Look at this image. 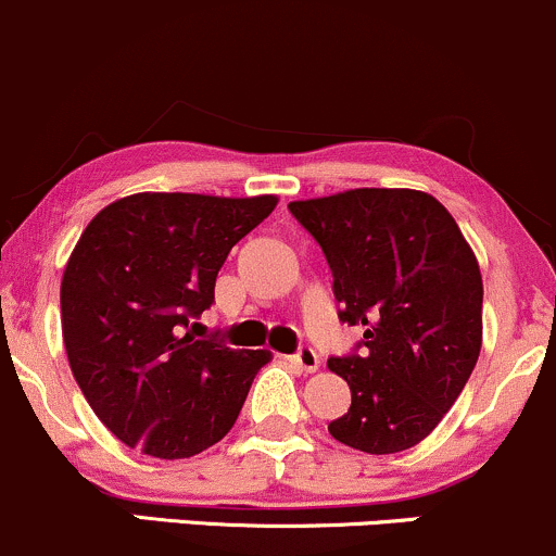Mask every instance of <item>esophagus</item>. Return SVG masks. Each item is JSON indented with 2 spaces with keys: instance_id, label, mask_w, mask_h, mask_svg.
Wrapping results in <instances>:
<instances>
[{
  "instance_id": "34e87169",
  "label": "esophagus",
  "mask_w": 556,
  "mask_h": 556,
  "mask_svg": "<svg viewBox=\"0 0 556 556\" xmlns=\"http://www.w3.org/2000/svg\"><path fill=\"white\" fill-rule=\"evenodd\" d=\"M289 361L294 363V366L304 374H315V371H318V366H320L318 355H315V350H309V348H302L300 352H296V355H291Z\"/></svg>"
}]
</instances>
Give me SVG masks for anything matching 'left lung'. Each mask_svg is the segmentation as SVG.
Listing matches in <instances>:
<instances>
[{"label": "left lung", "instance_id": "1", "mask_svg": "<svg viewBox=\"0 0 556 556\" xmlns=\"http://www.w3.org/2000/svg\"><path fill=\"white\" fill-rule=\"evenodd\" d=\"M333 273L339 320L366 326L361 355L331 357L350 384L328 424L355 451L419 445L469 381L482 348V276L456 219L410 188H355L291 201Z\"/></svg>", "mask_w": 556, "mask_h": 556}]
</instances>
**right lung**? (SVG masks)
Here are the masks:
<instances>
[{
    "label": "right lung",
    "instance_id": "obj_1",
    "mask_svg": "<svg viewBox=\"0 0 556 556\" xmlns=\"http://www.w3.org/2000/svg\"><path fill=\"white\" fill-rule=\"evenodd\" d=\"M276 204L135 193L81 232L61 280L63 342L89 408L124 445L172 462L230 432L270 350H230L185 328L214 302L230 249Z\"/></svg>",
    "mask_w": 556,
    "mask_h": 556
}]
</instances>
